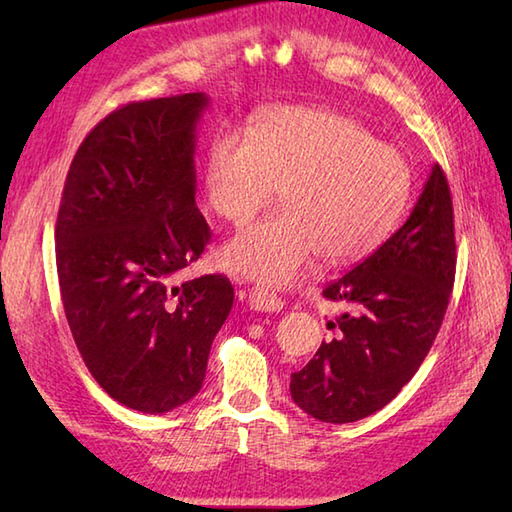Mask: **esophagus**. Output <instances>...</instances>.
I'll list each match as a JSON object with an SVG mask.
<instances>
[{
	"instance_id": "obj_1",
	"label": "esophagus",
	"mask_w": 512,
	"mask_h": 512,
	"mask_svg": "<svg viewBox=\"0 0 512 512\" xmlns=\"http://www.w3.org/2000/svg\"><path fill=\"white\" fill-rule=\"evenodd\" d=\"M248 306L257 312H281L284 310V299L277 292L268 290L264 286H255L246 292Z\"/></svg>"
}]
</instances>
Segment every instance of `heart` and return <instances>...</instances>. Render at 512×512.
I'll return each mask as SVG.
<instances>
[{"instance_id":"obj_1","label":"heart","mask_w":512,"mask_h":512,"mask_svg":"<svg viewBox=\"0 0 512 512\" xmlns=\"http://www.w3.org/2000/svg\"><path fill=\"white\" fill-rule=\"evenodd\" d=\"M277 187L284 211L235 235L224 264L284 286L317 253L323 264L341 266L383 244L407 204L411 171L398 149L330 110L275 107L250 132L215 134L204 169L215 215L244 226Z\"/></svg>"}]
</instances>
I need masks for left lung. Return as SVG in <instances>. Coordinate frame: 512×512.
Segmentation results:
<instances>
[{"mask_svg": "<svg viewBox=\"0 0 512 512\" xmlns=\"http://www.w3.org/2000/svg\"><path fill=\"white\" fill-rule=\"evenodd\" d=\"M453 200L447 176L433 165L409 220L330 281L323 297L345 312L332 336L290 376V394L312 418L345 424L372 416L398 396L429 354L455 281Z\"/></svg>", "mask_w": 512, "mask_h": 512, "instance_id": "obj_1", "label": "left lung"}]
</instances>
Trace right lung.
<instances>
[{"mask_svg":"<svg viewBox=\"0 0 512 512\" xmlns=\"http://www.w3.org/2000/svg\"><path fill=\"white\" fill-rule=\"evenodd\" d=\"M202 92L134 101L76 149L57 215V273L74 343L121 405L167 413L202 387L233 308L224 275L176 284L211 228L195 206Z\"/></svg>","mask_w":512,"mask_h":512,"instance_id":"right-lung-1","label":"right lung"}]
</instances>
